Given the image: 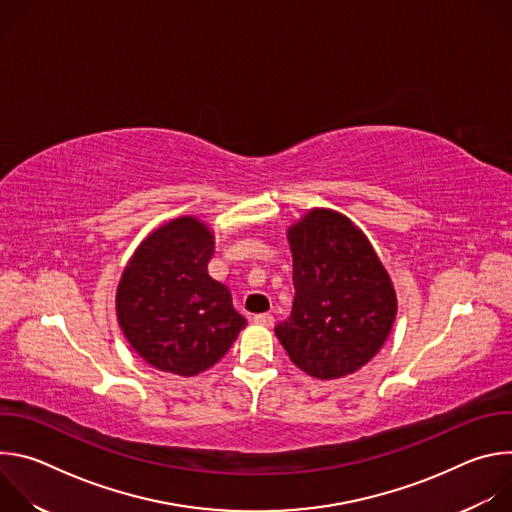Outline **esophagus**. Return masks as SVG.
<instances>
[{"instance_id":"obj_1","label":"esophagus","mask_w":512,"mask_h":512,"mask_svg":"<svg viewBox=\"0 0 512 512\" xmlns=\"http://www.w3.org/2000/svg\"><path fill=\"white\" fill-rule=\"evenodd\" d=\"M253 322L261 324V326H273L275 318L271 314H257V316H253Z\"/></svg>"}]
</instances>
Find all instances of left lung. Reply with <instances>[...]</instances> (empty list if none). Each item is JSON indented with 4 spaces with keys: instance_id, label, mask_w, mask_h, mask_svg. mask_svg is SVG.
I'll return each instance as SVG.
<instances>
[{
    "instance_id": "left-lung-1",
    "label": "left lung",
    "mask_w": 512,
    "mask_h": 512,
    "mask_svg": "<svg viewBox=\"0 0 512 512\" xmlns=\"http://www.w3.org/2000/svg\"><path fill=\"white\" fill-rule=\"evenodd\" d=\"M296 298L275 334L316 379L364 367L387 340L397 298L377 253L346 216L312 210L289 229Z\"/></svg>"
}]
</instances>
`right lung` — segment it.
Here are the masks:
<instances>
[{"instance_id": "obj_1", "label": "right lung", "mask_w": 512, "mask_h": 512, "mask_svg": "<svg viewBox=\"0 0 512 512\" xmlns=\"http://www.w3.org/2000/svg\"><path fill=\"white\" fill-rule=\"evenodd\" d=\"M212 233L192 216L141 243L117 289L119 326L152 367L192 377L223 358L247 320L227 285L208 275Z\"/></svg>"}]
</instances>
